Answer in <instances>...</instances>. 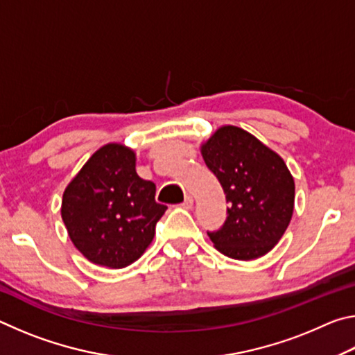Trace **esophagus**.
Returning <instances> with one entry per match:
<instances>
[{"label":"esophagus","mask_w":355,"mask_h":355,"mask_svg":"<svg viewBox=\"0 0 355 355\" xmlns=\"http://www.w3.org/2000/svg\"><path fill=\"white\" fill-rule=\"evenodd\" d=\"M192 205H194V199H192L191 196H186V197H184V202L182 203V207H183L184 209H191Z\"/></svg>","instance_id":"1"}]
</instances>
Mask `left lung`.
Wrapping results in <instances>:
<instances>
[{
  "label": "left lung",
  "instance_id": "obj_1",
  "mask_svg": "<svg viewBox=\"0 0 355 355\" xmlns=\"http://www.w3.org/2000/svg\"><path fill=\"white\" fill-rule=\"evenodd\" d=\"M202 156L230 205L224 225L208 232L214 248L235 260L268 254L284 236L294 209V180L285 161L232 125L203 144Z\"/></svg>",
  "mask_w": 355,
  "mask_h": 355
}]
</instances>
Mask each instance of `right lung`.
Here are the masks:
<instances>
[{
    "label": "right lung",
    "mask_w": 355,
    "mask_h": 355,
    "mask_svg": "<svg viewBox=\"0 0 355 355\" xmlns=\"http://www.w3.org/2000/svg\"><path fill=\"white\" fill-rule=\"evenodd\" d=\"M155 192V183L136 173L133 150L106 144L64 191L61 214L71 243L100 266H128L152 243L167 209L156 203Z\"/></svg>",
    "instance_id": "obj_1"
}]
</instances>
